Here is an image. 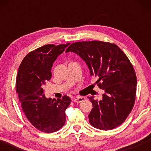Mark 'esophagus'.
Wrapping results in <instances>:
<instances>
[{"label": "esophagus", "instance_id": "1", "mask_svg": "<svg viewBox=\"0 0 151 151\" xmlns=\"http://www.w3.org/2000/svg\"><path fill=\"white\" fill-rule=\"evenodd\" d=\"M85 100V98L83 96H78L73 99V101L75 102V103H81V102H83Z\"/></svg>", "mask_w": 151, "mask_h": 151}]
</instances>
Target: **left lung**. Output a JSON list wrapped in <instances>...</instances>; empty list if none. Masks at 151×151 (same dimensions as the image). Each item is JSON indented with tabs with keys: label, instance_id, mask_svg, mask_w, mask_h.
Masks as SVG:
<instances>
[{
	"label": "left lung",
	"instance_id": "1",
	"mask_svg": "<svg viewBox=\"0 0 151 151\" xmlns=\"http://www.w3.org/2000/svg\"><path fill=\"white\" fill-rule=\"evenodd\" d=\"M68 52L85 60L90 75L104 91L101 101L88 97L93 107L88 116L90 124L103 131L119 127L131 112L136 97L137 76L131 61L116 45L99 40L74 42Z\"/></svg>",
	"mask_w": 151,
	"mask_h": 151
}]
</instances>
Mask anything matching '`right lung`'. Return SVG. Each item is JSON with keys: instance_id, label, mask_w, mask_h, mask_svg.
<instances>
[{"instance_id": "1", "label": "right lung", "mask_w": 151, "mask_h": 151, "mask_svg": "<svg viewBox=\"0 0 151 151\" xmlns=\"http://www.w3.org/2000/svg\"><path fill=\"white\" fill-rule=\"evenodd\" d=\"M70 43L46 45L31 51L22 60L18 70L16 91L27 119L40 131L52 133L65 124V111L71 99H47L42 86L51 78V68L58 55Z\"/></svg>"}]
</instances>
